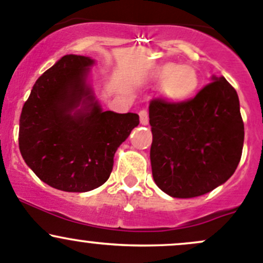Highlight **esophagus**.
<instances>
[{"instance_id":"obj_1","label":"esophagus","mask_w":263,"mask_h":263,"mask_svg":"<svg viewBox=\"0 0 263 263\" xmlns=\"http://www.w3.org/2000/svg\"><path fill=\"white\" fill-rule=\"evenodd\" d=\"M139 116H140V122H141V124H147L148 123V113H147L146 109L140 110Z\"/></svg>"}]
</instances>
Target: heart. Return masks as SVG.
Segmentation results:
<instances>
[{
	"label": "heart",
	"mask_w": 263,
	"mask_h": 263,
	"mask_svg": "<svg viewBox=\"0 0 263 263\" xmlns=\"http://www.w3.org/2000/svg\"><path fill=\"white\" fill-rule=\"evenodd\" d=\"M156 79L165 82V92L172 99H184L190 97L198 85V76L192 67L166 63L156 72Z\"/></svg>",
	"instance_id": "b5f03b06"
}]
</instances>
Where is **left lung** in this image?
<instances>
[{
  "label": "left lung",
  "mask_w": 263,
  "mask_h": 263,
  "mask_svg": "<svg viewBox=\"0 0 263 263\" xmlns=\"http://www.w3.org/2000/svg\"><path fill=\"white\" fill-rule=\"evenodd\" d=\"M153 144L150 160L156 185L172 197L205 195L237 169L245 123L234 87L214 78L182 102L154 98L148 105Z\"/></svg>",
  "instance_id": "left-lung-1"
}]
</instances>
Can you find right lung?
<instances>
[{
  "label": "right lung",
  "mask_w": 263,
  "mask_h": 263,
  "mask_svg": "<svg viewBox=\"0 0 263 263\" xmlns=\"http://www.w3.org/2000/svg\"><path fill=\"white\" fill-rule=\"evenodd\" d=\"M94 61L63 55L34 84L24 103L18 148L44 183L66 192H87L109 178L119 145L140 123L136 113L103 112L85 84ZM84 107L75 115L70 110Z\"/></svg>",
  "instance_id": "1"
}]
</instances>
